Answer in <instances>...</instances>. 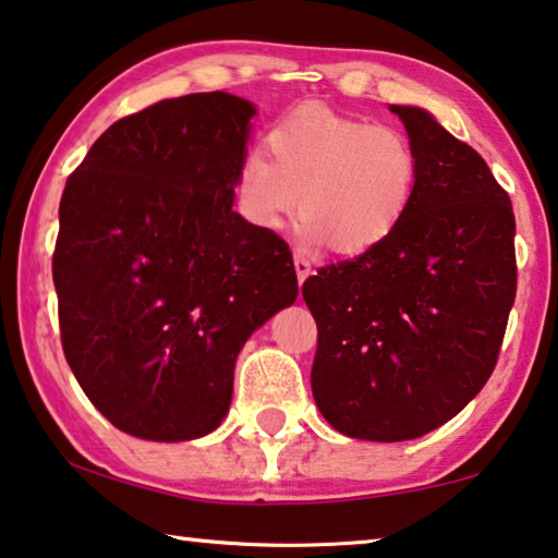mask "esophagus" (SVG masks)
Returning <instances> with one entry per match:
<instances>
[{"mask_svg":"<svg viewBox=\"0 0 558 558\" xmlns=\"http://www.w3.org/2000/svg\"><path fill=\"white\" fill-rule=\"evenodd\" d=\"M294 271H296V279H299V284H304V279L308 277V274H312V264H308L304 256H294Z\"/></svg>","mask_w":558,"mask_h":558,"instance_id":"esophagus-1","label":"esophagus"}]
</instances>
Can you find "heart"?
<instances>
[{
    "label": "heart",
    "instance_id": "1",
    "mask_svg": "<svg viewBox=\"0 0 558 558\" xmlns=\"http://www.w3.org/2000/svg\"><path fill=\"white\" fill-rule=\"evenodd\" d=\"M264 149L244 154L234 174L236 204L259 229H277L299 209L306 244L341 256L379 250L414 207L422 157L391 124L302 105L269 126Z\"/></svg>",
    "mask_w": 558,
    "mask_h": 558
}]
</instances>
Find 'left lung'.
I'll use <instances>...</instances> for the list:
<instances>
[{"label":"left lung","mask_w":558,"mask_h":558,"mask_svg":"<svg viewBox=\"0 0 558 558\" xmlns=\"http://www.w3.org/2000/svg\"><path fill=\"white\" fill-rule=\"evenodd\" d=\"M391 111L422 157L414 207L379 250L302 287L319 329L316 407L366 441H409L457 416L492 376L517 296L509 194L428 111Z\"/></svg>","instance_id":"8db88e82"}]
</instances>
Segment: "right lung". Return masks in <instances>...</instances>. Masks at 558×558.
Returning a JSON list of instances; mask_svg holds the SVG:
<instances>
[{"label": "right lung", "instance_id": "1", "mask_svg": "<svg viewBox=\"0 0 558 558\" xmlns=\"http://www.w3.org/2000/svg\"><path fill=\"white\" fill-rule=\"evenodd\" d=\"M252 117L227 92L157 101L66 179L51 256L64 356L124 434L214 432L239 349L299 294L289 244L231 209Z\"/></svg>", "mask_w": 558, "mask_h": 558}]
</instances>
